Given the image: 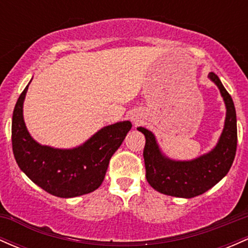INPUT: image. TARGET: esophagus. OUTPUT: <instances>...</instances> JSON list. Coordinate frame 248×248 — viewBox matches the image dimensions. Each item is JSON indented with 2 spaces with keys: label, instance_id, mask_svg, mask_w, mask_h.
Here are the masks:
<instances>
[{
  "label": "esophagus",
  "instance_id": "1",
  "mask_svg": "<svg viewBox=\"0 0 248 248\" xmlns=\"http://www.w3.org/2000/svg\"><path fill=\"white\" fill-rule=\"evenodd\" d=\"M134 120H135V119H134ZM135 122H138V120H136V121H135Z\"/></svg>",
  "mask_w": 248,
  "mask_h": 248
}]
</instances>
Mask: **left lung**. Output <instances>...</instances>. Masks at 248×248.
Masks as SVG:
<instances>
[{
  "label": "left lung",
  "mask_w": 248,
  "mask_h": 248,
  "mask_svg": "<svg viewBox=\"0 0 248 248\" xmlns=\"http://www.w3.org/2000/svg\"><path fill=\"white\" fill-rule=\"evenodd\" d=\"M209 78L218 86L226 106L223 133L211 152L191 161L170 160L162 154L152 132L143 127L138 128L146 136L143 149L146 178L156 191L173 197H196L216 186L231 169L238 140L234 104L218 76L210 72Z\"/></svg>",
  "instance_id": "obj_1"
}]
</instances>
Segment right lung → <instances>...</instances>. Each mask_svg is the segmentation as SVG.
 Returning <instances> with one entry per match:
<instances>
[{"mask_svg":"<svg viewBox=\"0 0 248 248\" xmlns=\"http://www.w3.org/2000/svg\"><path fill=\"white\" fill-rule=\"evenodd\" d=\"M30 84V82H29ZM29 85L14 108L11 142L15 160L33 183L51 195L71 198L86 195L101 186L110 157L132 128L129 121L104 127L73 149H55L37 143L23 120V102Z\"/></svg>","mask_w":248,"mask_h":248,"instance_id":"1","label":"right lung"}]
</instances>
